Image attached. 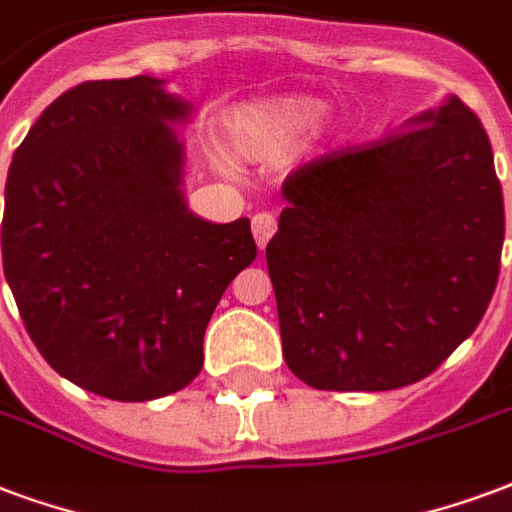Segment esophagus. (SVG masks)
<instances>
[{"label":"esophagus","mask_w":512,"mask_h":512,"mask_svg":"<svg viewBox=\"0 0 512 512\" xmlns=\"http://www.w3.org/2000/svg\"><path fill=\"white\" fill-rule=\"evenodd\" d=\"M275 229H278V221H275V215L272 213L253 215V237H256V245H259V248H267V242H270V237L275 234Z\"/></svg>","instance_id":"obj_1"}]
</instances>
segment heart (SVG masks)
<instances>
[{"label":"heart","mask_w":512,"mask_h":512,"mask_svg":"<svg viewBox=\"0 0 512 512\" xmlns=\"http://www.w3.org/2000/svg\"><path fill=\"white\" fill-rule=\"evenodd\" d=\"M324 99L288 94L234 107L226 118V140L240 159L275 164L288 159L324 121Z\"/></svg>","instance_id":"b5f03b06"}]
</instances>
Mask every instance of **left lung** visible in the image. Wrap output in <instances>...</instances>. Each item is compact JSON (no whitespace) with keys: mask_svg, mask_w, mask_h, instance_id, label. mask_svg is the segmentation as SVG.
I'll return each mask as SVG.
<instances>
[{"mask_svg":"<svg viewBox=\"0 0 512 512\" xmlns=\"http://www.w3.org/2000/svg\"><path fill=\"white\" fill-rule=\"evenodd\" d=\"M267 245L283 359L307 386L391 391L480 324L505 202L478 115L448 96L361 151L288 175Z\"/></svg>","mask_w":512,"mask_h":512,"instance_id":"obj_1","label":"left lung"}]
</instances>
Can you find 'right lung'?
<instances>
[{
    "label": "right lung",
    "mask_w": 512,
    "mask_h": 512,
    "mask_svg": "<svg viewBox=\"0 0 512 512\" xmlns=\"http://www.w3.org/2000/svg\"><path fill=\"white\" fill-rule=\"evenodd\" d=\"M194 105L167 80H88L42 110L5 186L2 264L42 359L118 402L175 394L234 275L256 259L251 221L188 210Z\"/></svg>",
    "instance_id": "1"
}]
</instances>
